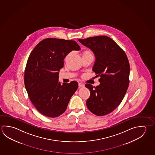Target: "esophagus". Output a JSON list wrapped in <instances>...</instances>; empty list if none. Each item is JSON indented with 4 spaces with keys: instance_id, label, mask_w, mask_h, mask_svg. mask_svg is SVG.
Here are the masks:
<instances>
[{
    "instance_id": "1",
    "label": "esophagus",
    "mask_w": 155,
    "mask_h": 155,
    "mask_svg": "<svg viewBox=\"0 0 155 155\" xmlns=\"http://www.w3.org/2000/svg\"><path fill=\"white\" fill-rule=\"evenodd\" d=\"M78 85L79 87H84V86H85L84 84L81 83H79Z\"/></svg>"
}]
</instances>
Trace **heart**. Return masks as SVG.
<instances>
[{"label": "heart", "instance_id": "b5f03b06", "mask_svg": "<svg viewBox=\"0 0 155 155\" xmlns=\"http://www.w3.org/2000/svg\"><path fill=\"white\" fill-rule=\"evenodd\" d=\"M71 55V53H69L66 56L65 60L66 61L68 60V58L70 57ZM92 55L91 52V51H89V50H85V51H84L83 52H82V57H83V56H85V55Z\"/></svg>", "mask_w": 155, "mask_h": 155}]
</instances>
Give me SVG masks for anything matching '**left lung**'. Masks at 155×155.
Listing matches in <instances>:
<instances>
[{"label":"left lung","instance_id":"left-lung-1","mask_svg":"<svg viewBox=\"0 0 155 155\" xmlns=\"http://www.w3.org/2000/svg\"><path fill=\"white\" fill-rule=\"evenodd\" d=\"M95 54L92 71L100 77V85L85 87L90 91L86 104L90 111L103 116L113 111L121 102L129 85L130 64L125 52L111 38L98 36L78 39Z\"/></svg>","mask_w":155,"mask_h":155}]
</instances>
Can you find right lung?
<instances>
[{"instance_id": "add662e5", "label": "right lung", "mask_w": 155, "mask_h": 155, "mask_svg": "<svg viewBox=\"0 0 155 155\" xmlns=\"http://www.w3.org/2000/svg\"><path fill=\"white\" fill-rule=\"evenodd\" d=\"M80 49L73 40L48 38L31 52L25 69V87L31 102L41 114L55 117L65 111L78 84L76 81L61 84L59 71L67 54Z\"/></svg>"}]
</instances>
